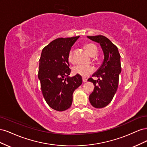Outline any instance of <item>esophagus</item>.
<instances>
[{"mask_svg":"<svg viewBox=\"0 0 147 147\" xmlns=\"http://www.w3.org/2000/svg\"><path fill=\"white\" fill-rule=\"evenodd\" d=\"M82 80H83V82H87V79L86 78H82Z\"/></svg>","mask_w":147,"mask_h":147,"instance_id":"obj_1","label":"esophagus"}]
</instances>
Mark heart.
Masks as SVG:
<instances>
[{
    "label": "heart",
    "instance_id": "obj_1",
    "mask_svg": "<svg viewBox=\"0 0 147 147\" xmlns=\"http://www.w3.org/2000/svg\"><path fill=\"white\" fill-rule=\"evenodd\" d=\"M86 50L91 56H94L97 51V47L92 43H88L84 46ZM68 60L71 63H74V58L72 51H70L68 55ZM73 72L75 74L80 75V76L85 77L91 74L94 71V68L90 65H77L72 69Z\"/></svg>",
    "mask_w": 147,
    "mask_h": 147
}]
</instances>
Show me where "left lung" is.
I'll return each mask as SVG.
<instances>
[{"instance_id": "left-lung-1", "label": "left lung", "mask_w": 147, "mask_h": 147, "mask_svg": "<svg viewBox=\"0 0 147 147\" xmlns=\"http://www.w3.org/2000/svg\"><path fill=\"white\" fill-rule=\"evenodd\" d=\"M88 38L100 44L105 56L100 69L92 75L99 79L94 80L91 77L88 80L94 85L89 97L91 104L95 108H104L112 101L118 89L119 75L121 71V56L117 47L104 35L88 36Z\"/></svg>"}]
</instances>
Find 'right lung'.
<instances>
[{
  "mask_svg": "<svg viewBox=\"0 0 147 147\" xmlns=\"http://www.w3.org/2000/svg\"><path fill=\"white\" fill-rule=\"evenodd\" d=\"M79 36L58 38L43 48L39 59L38 77L42 94L47 104L62 112L70 107L73 92L81 85L82 78L70 74L68 55Z\"/></svg>",
  "mask_w": 147,
  "mask_h": 147,
  "instance_id": "1",
  "label": "right lung"
}]
</instances>
